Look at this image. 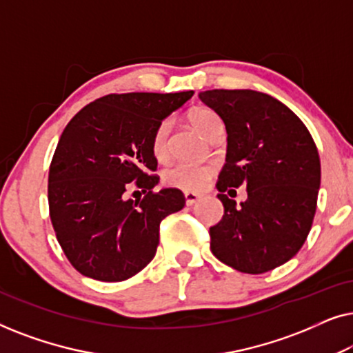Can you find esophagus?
Segmentation results:
<instances>
[{
  "mask_svg": "<svg viewBox=\"0 0 353 353\" xmlns=\"http://www.w3.org/2000/svg\"><path fill=\"white\" fill-rule=\"evenodd\" d=\"M201 199L199 194H196V192H185V201H186V205H192L196 204L197 201Z\"/></svg>",
  "mask_w": 353,
  "mask_h": 353,
  "instance_id": "1",
  "label": "esophagus"
}]
</instances>
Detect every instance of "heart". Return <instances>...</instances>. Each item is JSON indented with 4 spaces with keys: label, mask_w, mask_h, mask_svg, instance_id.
Listing matches in <instances>:
<instances>
[{
    "label": "heart",
    "mask_w": 353,
    "mask_h": 353,
    "mask_svg": "<svg viewBox=\"0 0 353 353\" xmlns=\"http://www.w3.org/2000/svg\"><path fill=\"white\" fill-rule=\"evenodd\" d=\"M190 120L194 127L199 130L202 137L209 139L216 130L223 127V122L215 114L214 110L199 108L194 109L190 114ZM168 134H170V120L165 119L157 125L154 130L151 139V151L152 156L157 161H163L168 154ZM215 168L209 163H185L178 162L173 163L163 172V183L170 188L188 191V192H199L205 188L207 183L214 175Z\"/></svg>",
    "instance_id": "obj_1"
}]
</instances>
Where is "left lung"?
Instances as JSON below:
<instances>
[{
  "label": "left lung",
  "mask_w": 353,
  "mask_h": 353,
  "mask_svg": "<svg viewBox=\"0 0 353 353\" xmlns=\"http://www.w3.org/2000/svg\"><path fill=\"white\" fill-rule=\"evenodd\" d=\"M201 101L228 133L216 190L223 219L210 228V250L238 272L260 274L286 263L310 233L320 190V156L310 132L273 96L252 90H209ZM245 185L248 199L228 197Z\"/></svg>",
  "instance_id": "8db88e82"
}]
</instances>
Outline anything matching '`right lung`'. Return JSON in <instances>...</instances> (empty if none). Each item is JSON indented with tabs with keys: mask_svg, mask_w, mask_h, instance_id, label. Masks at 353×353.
<instances>
[{
	"mask_svg": "<svg viewBox=\"0 0 353 353\" xmlns=\"http://www.w3.org/2000/svg\"><path fill=\"white\" fill-rule=\"evenodd\" d=\"M192 94H108L67 123L50 165L48 202L57 243L83 276L108 283L134 276L156 255L161 221L185 207L180 190L154 191L151 139ZM130 187L145 196L127 200Z\"/></svg>",
	"mask_w": 353,
	"mask_h": 353,
	"instance_id": "add662e5",
	"label": "right lung"
}]
</instances>
